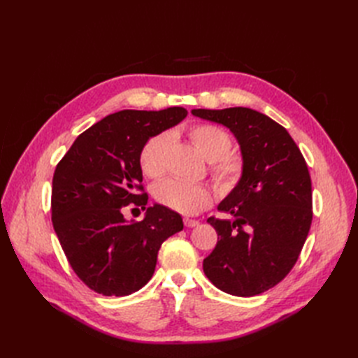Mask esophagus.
<instances>
[{"mask_svg":"<svg viewBox=\"0 0 358 358\" xmlns=\"http://www.w3.org/2000/svg\"><path fill=\"white\" fill-rule=\"evenodd\" d=\"M183 224H185V227H188V229H192V227H197L200 222H199V221H196V220L185 218V220H183Z\"/></svg>","mask_w":358,"mask_h":358,"instance_id":"esophagus-1","label":"esophagus"}]
</instances>
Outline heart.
I'll list each match as a JSON object with an SVG mask.
<instances>
[{"label": "heart", "instance_id": "1", "mask_svg": "<svg viewBox=\"0 0 358 358\" xmlns=\"http://www.w3.org/2000/svg\"><path fill=\"white\" fill-rule=\"evenodd\" d=\"M191 142L199 152L209 161V171L215 185L222 192H230L241 182L245 171L243 155L230 150L231 138L222 128L212 124H197L188 129ZM171 134L162 131L150 137L140 150V167L149 178H158L166 171L167 150ZM155 199L185 215H196L204 210L212 201L209 188L201 183H188L179 179H167L158 183Z\"/></svg>", "mask_w": 358, "mask_h": 358}]
</instances>
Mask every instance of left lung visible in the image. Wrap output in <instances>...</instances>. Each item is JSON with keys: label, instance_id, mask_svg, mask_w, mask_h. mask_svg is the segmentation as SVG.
<instances>
[{"label": "left lung", "instance_id": "left-lung-1", "mask_svg": "<svg viewBox=\"0 0 358 358\" xmlns=\"http://www.w3.org/2000/svg\"><path fill=\"white\" fill-rule=\"evenodd\" d=\"M222 124L241 145L245 171L218 206L230 220L210 218L218 242L203 270L231 296L251 297L273 288L294 267L312 224V183L306 161L287 129L248 107L194 109Z\"/></svg>", "mask_w": 358, "mask_h": 358}]
</instances>
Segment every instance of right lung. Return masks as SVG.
<instances>
[{
  "label": "right lung",
  "instance_id": "1",
  "mask_svg": "<svg viewBox=\"0 0 358 358\" xmlns=\"http://www.w3.org/2000/svg\"><path fill=\"white\" fill-rule=\"evenodd\" d=\"M183 107L121 110L83 131L62 157L52 180V222L74 273L103 296H128L152 278L159 248L183 229L162 204L128 223V203L146 208L140 150L187 116Z\"/></svg>",
  "mask_w": 358,
  "mask_h": 358
}]
</instances>
